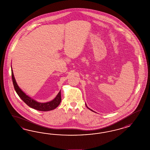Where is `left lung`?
I'll use <instances>...</instances> for the list:
<instances>
[{"label":"left lung","mask_w":150,"mask_h":150,"mask_svg":"<svg viewBox=\"0 0 150 150\" xmlns=\"http://www.w3.org/2000/svg\"><path fill=\"white\" fill-rule=\"evenodd\" d=\"M86 106L87 108H88V109H90V108H88V107H87V106L86 104ZM90 110H91V109H90ZM92 110V111H93V110Z\"/></svg>","instance_id":"8db88e82"}]
</instances>
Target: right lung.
<instances>
[{
    "label": "right lung",
    "instance_id": "add662e5",
    "mask_svg": "<svg viewBox=\"0 0 150 150\" xmlns=\"http://www.w3.org/2000/svg\"><path fill=\"white\" fill-rule=\"evenodd\" d=\"M11 76L12 80L14 85V88L17 94L20 97V98L23 100V101L29 107L32 108L33 109H36L40 111H49L53 109L56 108L61 102V92L59 91L58 94L57 95L56 97L54 100L46 102V103H40L37 102L36 100H33L30 97L26 95V94L23 92L21 89L18 87L15 79L14 77V74L13 72L12 67H11Z\"/></svg>",
    "mask_w": 150,
    "mask_h": 150
}]
</instances>
